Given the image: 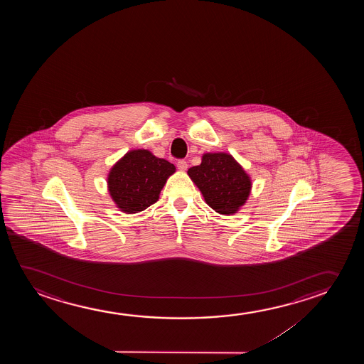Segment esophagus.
Returning a JSON list of instances; mask_svg holds the SVG:
<instances>
[{
	"label": "esophagus",
	"instance_id": "esophagus-1",
	"mask_svg": "<svg viewBox=\"0 0 364 364\" xmlns=\"http://www.w3.org/2000/svg\"><path fill=\"white\" fill-rule=\"evenodd\" d=\"M176 166H178V169L180 171H185V170L188 169V163L185 161V160H179L178 163H176Z\"/></svg>",
	"mask_w": 364,
	"mask_h": 364
}]
</instances>
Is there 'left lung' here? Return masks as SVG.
Segmentation results:
<instances>
[{
    "label": "left lung",
    "instance_id": "1",
    "mask_svg": "<svg viewBox=\"0 0 364 364\" xmlns=\"http://www.w3.org/2000/svg\"><path fill=\"white\" fill-rule=\"evenodd\" d=\"M206 204L221 215H234L251 193V179L244 168L228 153H205L201 164L188 170Z\"/></svg>",
    "mask_w": 364,
    "mask_h": 364
}]
</instances>
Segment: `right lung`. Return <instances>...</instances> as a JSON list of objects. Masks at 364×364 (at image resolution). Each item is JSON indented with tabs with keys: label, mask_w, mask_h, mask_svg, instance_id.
<instances>
[{
	"label": "right lung",
	"mask_w": 364,
	"mask_h": 364,
	"mask_svg": "<svg viewBox=\"0 0 364 364\" xmlns=\"http://www.w3.org/2000/svg\"><path fill=\"white\" fill-rule=\"evenodd\" d=\"M174 164L156 158L149 150H130L118 160L108 174V191L117 208L125 214H136L159 199Z\"/></svg>",
	"instance_id": "right-lung-1"
}]
</instances>
